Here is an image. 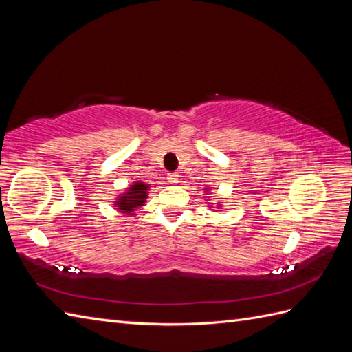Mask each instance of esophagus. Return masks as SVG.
Listing matches in <instances>:
<instances>
[{
  "instance_id": "obj_1",
  "label": "esophagus",
  "mask_w": 352,
  "mask_h": 352,
  "mask_svg": "<svg viewBox=\"0 0 352 352\" xmlns=\"http://www.w3.org/2000/svg\"><path fill=\"white\" fill-rule=\"evenodd\" d=\"M168 182H169V184H177L178 183V174H169Z\"/></svg>"
}]
</instances>
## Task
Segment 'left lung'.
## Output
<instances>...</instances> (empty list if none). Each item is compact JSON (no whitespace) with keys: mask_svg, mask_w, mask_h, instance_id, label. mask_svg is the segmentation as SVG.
I'll use <instances>...</instances> for the list:
<instances>
[{"mask_svg":"<svg viewBox=\"0 0 352 352\" xmlns=\"http://www.w3.org/2000/svg\"><path fill=\"white\" fill-rule=\"evenodd\" d=\"M208 189H210V188H206V189H204V193H206V195L208 193ZM207 201H208V199H207ZM213 205L215 206L213 208H221V206H222V204H219V203H218V204H212V203H208V207H212Z\"/></svg>","mask_w":352,"mask_h":352,"instance_id":"left-lung-1","label":"left lung"}]
</instances>
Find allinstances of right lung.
I'll return each mask as SVG.
<instances>
[{"label":"right lung","instance_id":"1","mask_svg":"<svg viewBox=\"0 0 352 352\" xmlns=\"http://www.w3.org/2000/svg\"><path fill=\"white\" fill-rule=\"evenodd\" d=\"M149 188H151V186L145 184L144 182H134L125 189L124 193H119L115 198L116 201L113 206L118 208L119 213L134 216V212L146 203Z\"/></svg>","mask_w":352,"mask_h":352}]
</instances>
